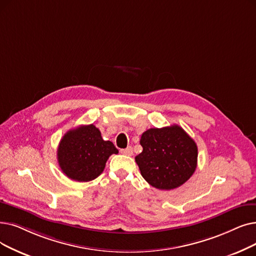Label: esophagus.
<instances>
[{
	"label": "esophagus",
	"instance_id": "obj_1",
	"mask_svg": "<svg viewBox=\"0 0 256 256\" xmlns=\"http://www.w3.org/2000/svg\"><path fill=\"white\" fill-rule=\"evenodd\" d=\"M120 152L126 154V156H132V146H128V148H126L120 150Z\"/></svg>",
	"mask_w": 256,
	"mask_h": 256
}]
</instances>
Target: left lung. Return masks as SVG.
Returning a JSON list of instances; mask_svg holds the SVG:
<instances>
[{
  "mask_svg": "<svg viewBox=\"0 0 256 256\" xmlns=\"http://www.w3.org/2000/svg\"><path fill=\"white\" fill-rule=\"evenodd\" d=\"M140 144L143 150L135 160L144 180L154 188L174 190L194 174L198 146L181 126L150 128L142 134Z\"/></svg>",
  "mask_w": 256,
  "mask_h": 256,
  "instance_id": "1",
  "label": "left lung"
}]
</instances>
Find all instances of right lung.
Wrapping results in <instances>:
<instances>
[{"instance_id":"1","label":"right lung","mask_w":256,"mask_h":256,"mask_svg":"<svg viewBox=\"0 0 256 256\" xmlns=\"http://www.w3.org/2000/svg\"><path fill=\"white\" fill-rule=\"evenodd\" d=\"M118 150L104 141L94 124L80 126L66 132L58 148V161L62 172L77 182L92 181L100 174L110 154Z\"/></svg>"}]
</instances>
